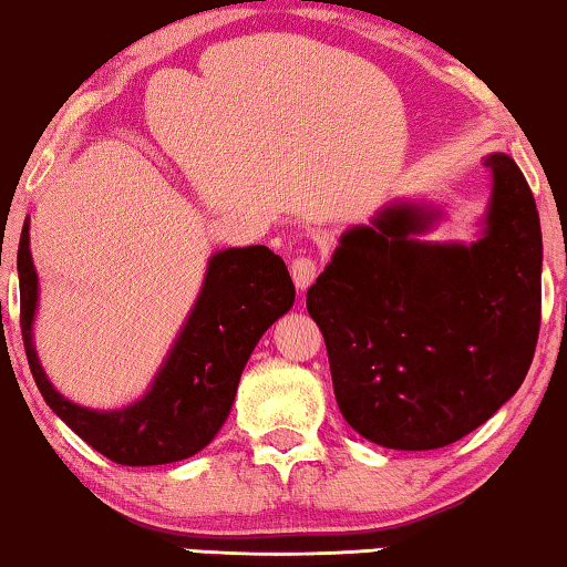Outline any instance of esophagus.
I'll return each mask as SVG.
<instances>
[{"label":"esophagus","instance_id":"obj_1","mask_svg":"<svg viewBox=\"0 0 567 567\" xmlns=\"http://www.w3.org/2000/svg\"><path fill=\"white\" fill-rule=\"evenodd\" d=\"M291 278L299 291H307L317 278V260L309 258V255H299V258L291 262Z\"/></svg>","mask_w":567,"mask_h":567}]
</instances>
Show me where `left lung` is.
<instances>
[{"mask_svg": "<svg viewBox=\"0 0 567 567\" xmlns=\"http://www.w3.org/2000/svg\"><path fill=\"white\" fill-rule=\"evenodd\" d=\"M475 243H425L444 212L394 200L346 229L307 291L348 425L400 452L454 444L514 398L542 315V229L508 154Z\"/></svg>", "mask_w": 567, "mask_h": 567, "instance_id": "left-lung-1", "label": "left lung"}]
</instances>
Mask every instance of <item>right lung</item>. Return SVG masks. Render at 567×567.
<instances>
[{
	"label": "right lung",
	"mask_w": 567,
	"mask_h": 567,
	"mask_svg": "<svg viewBox=\"0 0 567 567\" xmlns=\"http://www.w3.org/2000/svg\"><path fill=\"white\" fill-rule=\"evenodd\" d=\"M18 276L22 343L45 405L95 452L126 467L181 462L212 444L227 421L247 359L262 332L289 312L297 297L289 268L266 245L214 252L196 305L150 390L131 405L95 410L66 400L38 361V274L28 219L18 247Z\"/></svg>",
	"instance_id": "right-lung-1"
}]
</instances>
